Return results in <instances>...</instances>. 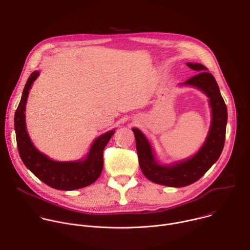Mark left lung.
Here are the masks:
<instances>
[{
	"mask_svg": "<svg viewBox=\"0 0 250 250\" xmlns=\"http://www.w3.org/2000/svg\"><path fill=\"white\" fill-rule=\"evenodd\" d=\"M186 65L199 73L181 85H191L202 90L209 97L212 108L211 127L201 148L189 159L169 166L160 165L145 135L139 129L132 128L142 172L152 182L170 187H184L200 179L220 158L226 139L228 111L214 76L202 64Z\"/></svg>",
	"mask_w": 250,
	"mask_h": 250,
	"instance_id": "8db88e82",
	"label": "left lung"
}]
</instances>
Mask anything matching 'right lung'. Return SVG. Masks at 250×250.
<instances>
[{"mask_svg": "<svg viewBox=\"0 0 250 250\" xmlns=\"http://www.w3.org/2000/svg\"><path fill=\"white\" fill-rule=\"evenodd\" d=\"M39 76L34 71L28 78L15 114L17 145L24 166L42 182L58 190H75L92 184L104 168V149L115 130L97 137L92 143L84 160L75 162H56L40 153L32 144L25 125V105L29 89Z\"/></svg>", "mask_w": 250, "mask_h": 250, "instance_id": "right-lung-1", "label": "right lung"}]
</instances>
